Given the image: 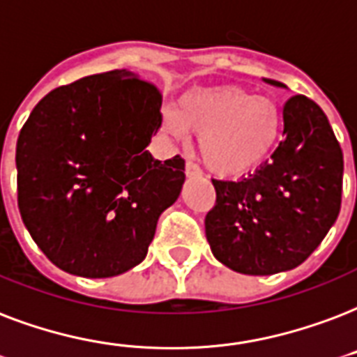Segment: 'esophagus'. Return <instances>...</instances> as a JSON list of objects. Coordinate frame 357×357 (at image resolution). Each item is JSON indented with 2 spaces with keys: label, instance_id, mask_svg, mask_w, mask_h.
Returning <instances> with one entry per match:
<instances>
[{
  "label": "esophagus",
  "instance_id": "obj_1",
  "mask_svg": "<svg viewBox=\"0 0 357 357\" xmlns=\"http://www.w3.org/2000/svg\"><path fill=\"white\" fill-rule=\"evenodd\" d=\"M185 176H187V178H198V176H202V170H200L195 162H187V165H185Z\"/></svg>",
  "mask_w": 357,
  "mask_h": 357
}]
</instances>
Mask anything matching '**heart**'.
<instances>
[{"label":"heart","mask_w":357,"mask_h":357,"mask_svg":"<svg viewBox=\"0 0 357 357\" xmlns=\"http://www.w3.org/2000/svg\"><path fill=\"white\" fill-rule=\"evenodd\" d=\"M162 129L178 140L198 135L204 165L221 178H238L268 159L282 132L277 102L236 86L190 89L176 110L162 116Z\"/></svg>","instance_id":"obj_1"}]
</instances>
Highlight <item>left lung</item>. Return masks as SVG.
I'll return each mask as SVG.
<instances>
[{
	"instance_id": "left-lung-1",
	"label": "left lung",
	"mask_w": 357,
	"mask_h": 357,
	"mask_svg": "<svg viewBox=\"0 0 357 357\" xmlns=\"http://www.w3.org/2000/svg\"><path fill=\"white\" fill-rule=\"evenodd\" d=\"M282 121V142L271 159L238 181L213 179L217 200L206 215V238L219 262L245 275L298 268L341 209L342 151L322 108L294 95Z\"/></svg>"
}]
</instances>
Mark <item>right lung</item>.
<instances>
[{
    "label": "right lung",
    "instance_id": "add662e5",
    "mask_svg": "<svg viewBox=\"0 0 357 357\" xmlns=\"http://www.w3.org/2000/svg\"><path fill=\"white\" fill-rule=\"evenodd\" d=\"M159 89L110 70L52 89L16 142L18 208L52 264L78 277L121 275L142 262L160 213L178 200L185 160L151 157Z\"/></svg>",
    "mask_w": 357,
    "mask_h": 357
}]
</instances>
